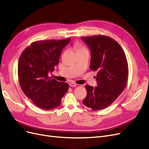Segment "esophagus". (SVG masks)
<instances>
[{"instance_id": "34e87169", "label": "esophagus", "mask_w": 149, "mask_h": 149, "mask_svg": "<svg viewBox=\"0 0 149 149\" xmlns=\"http://www.w3.org/2000/svg\"><path fill=\"white\" fill-rule=\"evenodd\" d=\"M70 86L71 87H76L77 86V84L74 83V82H71L70 83Z\"/></svg>"}]
</instances>
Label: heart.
Returning <instances> with one entry per match:
<instances>
[{
	"label": "heart",
	"instance_id": "1",
	"mask_svg": "<svg viewBox=\"0 0 149 149\" xmlns=\"http://www.w3.org/2000/svg\"><path fill=\"white\" fill-rule=\"evenodd\" d=\"M75 48L77 50V52H83V51H88L87 48L84 47L82 44L81 43H76L75 45Z\"/></svg>",
	"mask_w": 149,
	"mask_h": 149
}]
</instances>
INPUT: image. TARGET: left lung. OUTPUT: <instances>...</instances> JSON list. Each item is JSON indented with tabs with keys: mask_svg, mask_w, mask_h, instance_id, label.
Listing matches in <instances>:
<instances>
[{
	"mask_svg": "<svg viewBox=\"0 0 149 149\" xmlns=\"http://www.w3.org/2000/svg\"><path fill=\"white\" fill-rule=\"evenodd\" d=\"M91 52L90 69L97 71L95 88L86 85L87 95L83 104L92 110L111 105L123 92L127 83L128 63L125 53L115 40L106 35L82 37Z\"/></svg>",
	"mask_w": 149,
	"mask_h": 149,
	"instance_id": "8db88e82",
	"label": "left lung"
}]
</instances>
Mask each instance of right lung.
<instances>
[{
  "label": "right lung",
  "instance_id": "add662e5",
  "mask_svg": "<svg viewBox=\"0 0 149 149\" xmlns=\"http://www.w3.org/2000/svg\"><path fill=\"white\" fill-rule=\"evenodd\" d=\"M71 38L39 40L22 52L18 63V76L22 91L35 104L43 109L59 106L69 89L66 83L49 78L59 63L63 48Z\"/></svg>",
  "mask_w": 149,
  "mask_h": 149
}]
</instances>
